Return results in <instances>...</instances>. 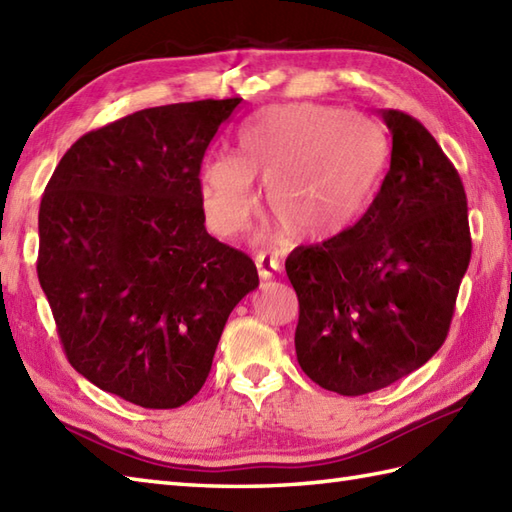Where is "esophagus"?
Masks as SVG:
<instances>
[{"label": "esophagus", "mask_w": 512, "mask_h": 512, "mask_svg": "<svg viewBox=\"0 0 512 512\" xmlns=\"http://www.w3.org/2000/svg\"><path fill=\"white\" fill-rule=\"evenodd\" d=\"M255 264H257V273H259V277L262 279H270V277H275V273L279 270V262L275 257H268V255H264V253H259L257 257H255Z\"/></svg>", "instance_id": "esophagus-1"}]
</instances>
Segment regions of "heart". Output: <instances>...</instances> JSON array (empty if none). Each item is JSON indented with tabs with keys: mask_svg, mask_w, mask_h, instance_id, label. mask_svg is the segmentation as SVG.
I'll return each instance as SVG.
<instances>
[{
	"mask_svg": "<svg viewBox=\"0 0 512 512\" xmlns=\"http://www.w3.org/2000/svg\"><path fill=\"white\" fill-rule=\"evenodd\" d=\"M383 162L385 138L367 118L312 103L273 107L239 132L235 158L204 160L202 209L217 235L242 233L262 180L277 224L295 242H323L365 211Z\"/></svg>",
	"mask_w": 512,
	"mask_h": 512,
	"instance_id": "b5f03b06",
	"label": "heart"
}]
</instances>
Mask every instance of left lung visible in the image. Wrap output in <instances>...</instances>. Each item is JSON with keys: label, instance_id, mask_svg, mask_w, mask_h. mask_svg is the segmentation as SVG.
I'll use <instances>...</instances> for the list:
<instances>
[{"label": "left lung", "instance_id": "left-lung-1", "mask_svg": "<svg viewBox=\"0 0 512 512\" xmlns=\"http://www.w3.org/2000/svg\"><path fill=\"white\" fill-rule=\"evenodd\" d=\"M380 116L391 162L374 202L341 235L286 259L297 361L341 396L396 383L440 350L473 248L458 169L416 118Z\"/></svg>", "mask_w": 512, "mask_h": 512}]
</instances>
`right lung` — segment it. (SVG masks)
<instances>
[{
    "label": "right lung",
    "mask_w": 512,
    "mask_h": 512,
    "mask_svg": "<svg viewBox=\"0 0 512 512\" xmlns=\"http://www.w3.org/2000/svg\"><path fill=\"white\" fill-rule=\"evenodd\" d=\"M242 99L149 107L81 136L39 206L37 275L70 365L145 409L202 389L228 314L259 286L204 228L200 167Z\"/></svg>",
    "instance_id": "add662e5"
}]
</instances>
